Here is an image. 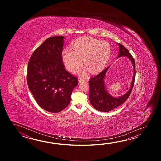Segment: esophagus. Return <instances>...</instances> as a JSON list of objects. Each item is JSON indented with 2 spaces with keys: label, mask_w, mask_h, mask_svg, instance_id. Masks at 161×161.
Masks as SVG:
<instances>
[{
  "label": "esophagus",
  "mask_w": 161,
  "mask_h": 161,
  "mask_svg": "<svg viewBox=\"0 0 161 161\" xmlns=\"http://www.w3.org/2000/svg\"><path fill=\"white\" fill-rule=\"evenodd\" d=\"M85 81V80L84 79H82V78H79V83H82Z\"/></svg>",
  "instance_id": "34e87169"
}]
</instances>
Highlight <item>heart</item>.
<instances>
[{
  "instance_id": "obj_1",
  "label": "heart",
  "mask_w": 161,
  "mask_h": 161,
  "mask_svg": "<svg viewBox=\"0 0 161 161\" xmlns=\"http://www.w3.org/2000/svg\"><path fill=\"white\" fill-rule=\"evenodd\" d=\"M112 54V48L109 42L92 37L79 38L73 42L72 50L65 48L62 51V58L69 71L75 72L82 64L92 73L101 71L106 67ZM85 69L80 71L85 75Z\"/></svg>"
}]
</instances>
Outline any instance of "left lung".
<instances>
[{"label": "left lung", "mask_w": 161, "mask_h": 161, "mask_svg": "<svg viewBox=\"0 0 161 161\" xmlns=\"http://www.w3.org/2000/svg\"><path fill=\"white\" fill-rule=\"evenodd\" d=\"M117 44L119 46V53L117 58L126 56L130 60L134 66V76L130 83L131 85L130 90L125 94H124L123 96L119 97H114L110 95L109 92H107L105 86L103 79L109 67H108L98 75L94 76L90 79L89 81L90 86V101L94 108L101 112H109L123 104L128 98L129 96H130V92L134 87L136 74L135 62L134 58L132 56V55H130L127 48H125L121 44L117 43Z\"/></svg>", "instance_id": "1"}]
</instances>
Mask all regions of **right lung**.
Masks as SVG:
<instances>
[{"mask_svg":"<svg viewBox=\"0 0 161 161\" xmlns=\"http://www.w3.org/2000/svg\"><path fill=\"white\" fill-rule=\"evenodd\" d=\"M63 36L48 38L31 56L27 65L29 89L39 106L51 113L64 109L71 101L77 78L65 69L62 60Z\"/></svg>","mask_w":161,"mask_h":161,"instance_id":"add662e5","label":"right lung"}]
</instances>
